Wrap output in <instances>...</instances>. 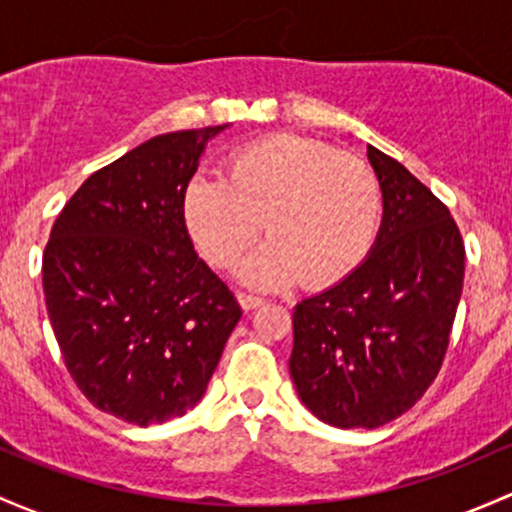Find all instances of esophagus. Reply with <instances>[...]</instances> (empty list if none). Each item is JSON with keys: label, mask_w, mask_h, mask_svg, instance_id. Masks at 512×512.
Masks as SVG:
<instances>
[{"label": "esophagus", "mask_w": 512, "mask_h": 512, "mask_svg": "<svg viewBox=\"0 0 512 512\" xmlns=\"http://www.w3.org/2000/svg\"><path fill=\"white\" fill-rule=\"evenodd\" d=\"M238 301H240V306L245 311H252V309H257V306L265 304V299L257 297V294H250V292H240L238 294Z\"/></svg>", "instance_id": "esophagus-1"}]
</instances>
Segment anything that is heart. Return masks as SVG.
<instances>
[{
  "mask_svg": "<svg viewBox=\"0 0 512 512\" xmlns=\"http://www.w3.org/2000/svg\"><path fill=\"white\" fill-rule=\"evenodd\" d=\"M186 223L203 255L238 265L260 238L240 277L284 287L301 277L324 287L346 277L368 252L380 223V184L353 154L324 142L279 134L233 154L228 179L196 176L186 188Z\"/></svg>",
  "mask_w": 512,
  "mask_h": 512,
  "instance_id": "1",
  "label": "heart"
}]
</instances>
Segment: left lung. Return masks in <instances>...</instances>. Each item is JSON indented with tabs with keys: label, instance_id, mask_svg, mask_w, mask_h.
Listing matches in <instances>:
<instances>
[{
	"label": "left lung",
	"instance_id": "1",
	"mask_svg": "<svg viewBox=\"0 0 512 512\" xmlns=\"http://www.w3.org/2000/svg\"><path fill=\"white\" fill-rule=\"evenodd\" d=\"M383 191L378 240L351 274L294 306L289 373L321 422L375 429L437 378L464 289L466 250L449 208L368 144Z\"/></svg>",
	"mask_w": 512,
	"mask_h": 512
}]
</instances>
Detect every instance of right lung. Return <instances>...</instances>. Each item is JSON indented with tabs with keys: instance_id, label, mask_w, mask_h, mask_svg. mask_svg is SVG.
<instances>
[{
	"instance_id": "right-lung-1",
	"label": "right lung",
	"mask_w": 512,
	"mask_h": 512,
	"mask_svg": "<svg viewBox=\"0 0 512 512\" xmlns=\"http://www.w3.org/2000/svg\"><path fill=\"white\" fill-rule=\"evenodd\" d=\"M228 125L152 137L95 171L51 228L43 294L78 390L129 424H161L206 395L242 309L193 250L188 181Z\"/></svg>"
}]
</instances>
